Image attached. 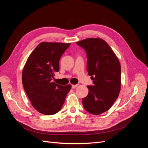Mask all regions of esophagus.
Returning <instances> with one entry per match:
<instances>
[{
  "label": "esophagus",
  "mask_w": 148,
  "mask_h": 148,
  "mask_svg": "<svg viewBox=\"0 0 148 148\" xmlns=\"http://www.w3.org/2000/svg\"><path fill=\"white\" fill-rule=\"evenodd\" d=\"M78 86V84H73V85H71V88H73V89H75V88H76Z\"/></svg>",
  "instance_id": "34e87169"
}]
</instances>
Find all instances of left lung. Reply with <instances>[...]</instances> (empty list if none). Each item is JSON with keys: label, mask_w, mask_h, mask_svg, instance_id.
I'll return each instance as SVG.
<instances>
[{"label": "left lung", "mask_w": 148, "mask_h": 148, "mask_svg": "<svg viewBox=\"0 0 148 148\" xmlns=\"http://www.w3.org/2000/svg\"><path fill=\"white\" fill-rule=\"evenodd\" d=\"M86 52L87 71L93 84L82 99L84 109L93 115L108 110L117 99L121 86V66L110 47L100 38L77 42Z\"/></svg>", "instance_id": "8db88e82"}]
</instances>
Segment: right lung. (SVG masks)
<instances>
[{"label": "right lung", "mask_w": 148, "mask_h": 148, "mask_svg": "<svg viewBox=\"0 0 148 148\" xmlns=\"http://www.w3.org/2000/svg\"><path fill=\"white\" fill-rule=\"evenodd\" d=\"M70 43L42 42L31 53L22 72L25 91L34 108L42 114L59 112L71 85L61 86L52 82L59 71V60Z\"/></svg>", "instance_id": "right-lung-1"}]
</instances>
